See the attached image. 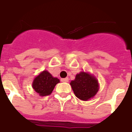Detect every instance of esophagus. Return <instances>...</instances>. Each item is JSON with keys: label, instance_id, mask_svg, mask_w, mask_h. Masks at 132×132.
Masks as SVG:
<instances>
[{"label": "esophagus", "instance_id": "1", "mask_svg": "<svg viewBox=\"0 0 132 132\" xmlns=\"http://www.w3.org/2000/svg\"><path fill=\"white\" fill-rule=\"evenodd\" d=\"M61 81H62V82H68V77H66V78L61 79Z\"/></svg>", "mask_w": 132, "mask_h": 132}]
</instances>
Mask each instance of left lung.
I'll return each instance as SVG.
<instances>
[{
	"mask_svg": "<svg viewBox=\"0 0 132 132\" xmlns=\"http://www.w3.org/2000/svg\"><path fill=\"white\" fill-rule=\"evenodd\" d=\"M70 86L75 96L83 101H88L95 96L98 90V83L95 77L86 72L77 74Z\"/></svg>",
	"mask_w": 132,
	"mask_h": 132,
	"instance_id": "1",
	"label": "left lung"
}]
</instances>
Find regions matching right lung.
<instances>
[{
    "mask_svg": "<svg viewBox=\"0 0 132 132\" xmlns=\"http://www.w3.org/2000/svg\"><path fill=\"white\" fill-rule=\"evenodd\" d=\"M58 83H60V79L53 77L47 70H44L34 79L32 87L40 96H48L51 94Z\"/></svg>",
    "mask_w": 132,
    "mask_h": 132,
    "instance_id": "obj_1",
    "label": "right lung"
}]
</instances>
